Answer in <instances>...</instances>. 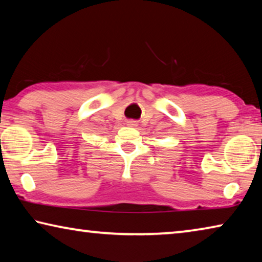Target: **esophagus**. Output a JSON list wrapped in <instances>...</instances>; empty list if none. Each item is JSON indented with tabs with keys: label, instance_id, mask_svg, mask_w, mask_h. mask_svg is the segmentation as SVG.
I'll list each match as a JSON object with an SVG mask.
<instances>
[{
	"label": "esophagus",
	"instance_id": "esophagus-1",
	"mask_svg": "<svg viewBox=\"0 0 262 262\" xmlns=\"http://www.w3.org/2000/svg\"><path fill=\"white\" fill-rule=\"evenodd\" d=\"M127 126L128 127H136L137 126V122L134 120H128L127 121Z\"/></svg>",
	"mask_w": 262,
	"mask_h": 262
}]
</instances>
